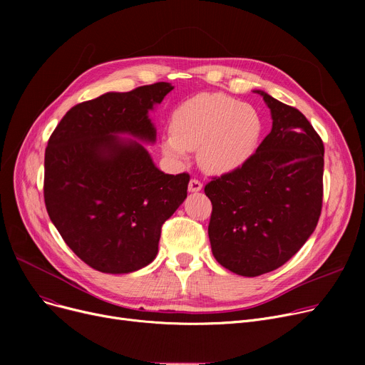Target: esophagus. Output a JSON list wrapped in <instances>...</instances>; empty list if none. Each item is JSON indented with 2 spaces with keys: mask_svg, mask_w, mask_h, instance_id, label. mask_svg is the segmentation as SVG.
Masks as SVG:
<instances>
[{
  "mask_svg": "<svg viewBox=\"0 0 365 365\" xmlns=\"http://www.w3.org/2000/svg\"><path fill=\"white\" fill-rule=\"evenodd\" d=\"M187 189H189V192H198V190L202 189V183L198 179H190Z\"/></svg>",
  "mask_w": 365,
  "mask_h": 365,
  "instance_id": "obj_1",
  "label": "esophagus"
}]
</instances>
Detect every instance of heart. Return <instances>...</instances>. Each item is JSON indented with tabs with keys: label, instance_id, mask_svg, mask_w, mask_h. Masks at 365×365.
I'll list each match as a JSON object with an SVG mask.
<instances>
[{
	"label": "heart",
	"instance_id": "heart-1",
	"mask_svg": "<svg viewBox=\"0 0 365 365\" xmlns=\"http://www.w3.org/2000/svg\"><path fill=\"white\" fill-rule=\"evenodd\" d=\"M161 142L167 157L183 160L198 149L200 165L213 175L238 168L256 149L262 131L257 110L222 93H200L182 102Z\"/></svg>",
	"mask_w": 365,
	"mask_h": 365
}]
</instances>
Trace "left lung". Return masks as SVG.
I'll return each instance as SVG.
<instances>
[{
	"label": "left lung",
	"instance_id": "8db88e82",
	"mask_svg": "<svg viewBox=\"0 0 365 365\" xmlns=\"http://www.w3.org/2000/svg\"><path fill=\"white\" fill-rule=\"evenodd\" d=\"M256 93L271 109V133L242 165L204 187L213 205V256L242 277L271 272L290 260L315 231L322 208L319 134L299 109Z\"/></svg>",
	"mask_w": 365,
	"mask_h": 365
}]
</instances>
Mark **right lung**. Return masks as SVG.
Instances as JSON below:
<instances>
[{
    "mask_svg": "<svg viewBox=\"0 0 365 365\" xmlns=\"http://www.w3.org/2000/svg\"><path fill=\"white\" fill-rule=\"evenodd\" d=\"M168 83L106 93L71 108L46 148L47 213L71 250L93 269L128 274L155 259L164 222L187 195V173L165 175L130 134L155 142L148 112Z\"/></svg>",
    "mask_w": 365,
    "mask_h": 365,
    "instance_id": "obj_1",
    "label": "right lung"
}]
</instances>
